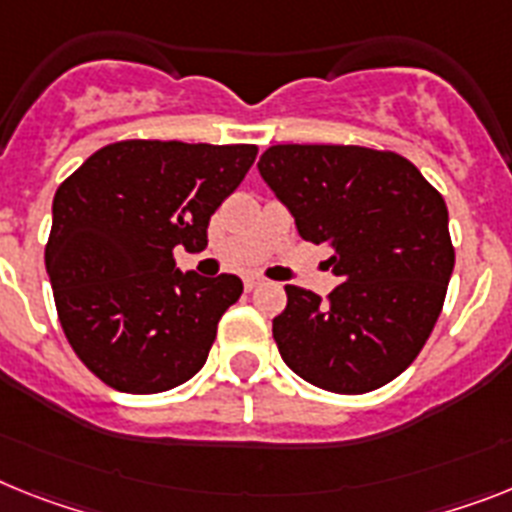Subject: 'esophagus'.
Masks as SVG:
<instances>
[{"instance_id": "1", "label": "esophagus", "mask_w": 512, "mask_h": 512, "mask_svg": "<svg viewBox=\"0 0 512 512\" xmlns=\"http://www.w3.org/2000/svg\"><path fill=\"white\" fill-rule=\"evenodd\" d=\"M257 286H263V278H260V276H244V289L252 291V289H257Z\"/></svg>"}]
</instances>
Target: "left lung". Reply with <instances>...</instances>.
<instances>
[{
    "instance_id": "1",
    "label": "left lung",
    "mask_w": 512,
    "mask_h": 512,
    "mask_svg": "<svg viewBox=\"0 0 512 512\" xmlns=\"http://www.w3.org/2000/svg\"><path fill=\"white\" fill-rule=\"evenodd\" d=\"M257 169L341 278L328 299L286 286L283 362L330 393L388 385L427 343L453 276L442 195L403 156L359 145H273Z\"/></svg>"
}]
</instances>
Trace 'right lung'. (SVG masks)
<instances>
[{
    "label": "right lung",
    "mask_w": 512,
    "mask_h": 512,
    "mask_svg": "<svg viewBox=\"0 0 512 512\" xmlns=\"http://www.w3.org/2000/svg\"><path fill=\"white\" fill-rule=\"evenodd\" d=\"M255 156L257 145L122 140L59 184L46 273L64 336L109 388L163 393L203 369L244 286L182 273L174 247L205 249L210 216Z\"/></svg>",
    "instance_id": "add662e5"
}]
</instances>
